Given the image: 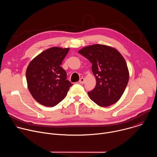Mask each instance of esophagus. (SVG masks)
Segmentation results:
<instances>
[{"mask_svg": "<svg viewBox=\"0 0 157 157\" xmlns=\"http://www.w3.org/2000/svg\"><path fill=\"white\" fill-rule=\"evenodd\" d=\"M84 81H85L84 78H81L79 79V82L80 84H84Z\"/></svg>", "mask_w": 157, "mask_h": 157, "instance_id": "obj_1", "label": "esophagus"}]
</instances>
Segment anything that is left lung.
Here are the masks:
<instances>
[{
	"label": "left lung",
	"mask_w": 157,
	"mask_h": 157,
	"mask_svg": "<svg viewBox=\"0 0 157 157\" xmlns=\"http://www.w3.org/2000/svg\"><path fill=\"white\" fill-rule=\"evenodd\" d=\"M92 63L96 85L88 96L101 107L117 102L122 96L129 79L126 61L116 48L101 44L87 46L78 51Z\"/></svg>",
	"instance_id": "8db88e82"
}]
</instances>
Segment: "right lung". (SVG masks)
Returning <instances> with one entry per match:
<instances>
[{
	"mask_svg": "<svg viewBox=\"0 0 157 157\" xmlns=\"http://www.w3.org/2000/svg\"><path fill=\"white\" fill-rule=\"evenodd\" d=\"M70 48L54 47L43 51L29 63L26 71L29 90L40 104L53 107L67 95L73 85L60 66Z\"/></svg>",
	"mask_w": 157,
	"mask_h": 157,
	"instance_id": "right-lung-1",
	"label": "right lung"
}]
</instances>
